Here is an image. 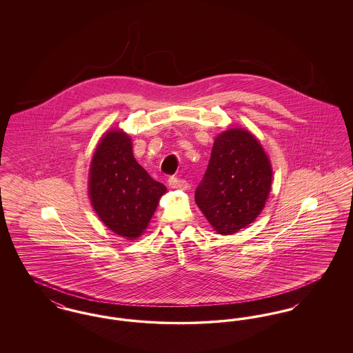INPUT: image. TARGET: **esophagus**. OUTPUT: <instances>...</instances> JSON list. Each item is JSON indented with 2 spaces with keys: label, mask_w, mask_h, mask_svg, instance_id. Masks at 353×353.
Returning <instances> with one entry per match:
<instances>
[{
  "label": "esophagus",
  "mask_w": 353,
  "mask_h": 353,
  "mask_svg": "<svg viewBox=\"0 0 353 353\" xmlns=\"http://www.w3.org/2000/svg\"><path fill=\"white\" fill-rule=\"evenodd\" d=\"M169 186L173 189H180V190H185L188 188V183L183 180V179H177V177H169L168 180Z\"/></svg>",
  "instance_id": "34e87169"
}]
</instances>
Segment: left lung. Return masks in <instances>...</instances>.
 Returning <instances> with one entry per match:
<instances>
[{"instance_id":"obj_1","label":"left lung","mask_w":353,"mask_h":353,"mask_svg":"<svg viewBox=\"0 0 353 353\" xmlns=\"http://www.w3.org/2000/svg\"><path fill=\"white\" fill-rule=\"evenodd\" d=\"M271 180L269 157L256 137L230 128L216 137L194 200L219 234H234L259 216Z\"/></svg>"}]
</instances>
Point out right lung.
Masks as SVG:
<instances>
[{"label":"right lung","instance_id":"obj_1","mask_svg":"<svg viewBox=\"0 0 353 353\" xmlns=\"http://www.w3.org/2000/svg\"><path fill=\"white\" fill-rule=\"evenodd\" d=\"M165 192L134 160L128 134L121 130L104 134L91 160L88 196L110 230L127 239L140 236Z\"/></svg>","mask_w":353,"mask_h":353}]
</instances>
